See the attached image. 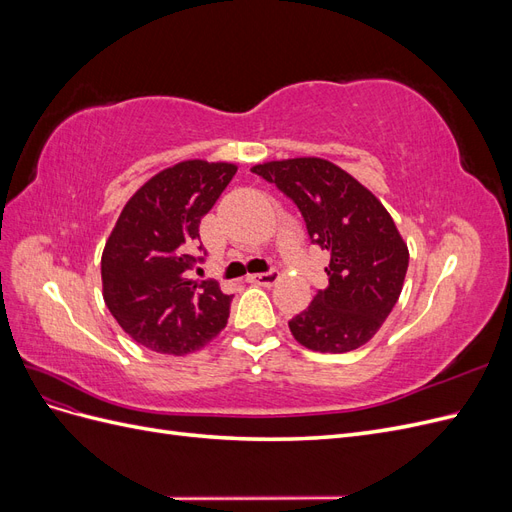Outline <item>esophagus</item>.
Instances as JSON below:
<instances>
[{"label": "esophagus", "instance_id": "34e87169", "mask_svg": "<svg viewBox=\"0 0 512 512\" xmlns=\"http://www.w3.org/2000/svg\"><path fill=\"white\" fill-rule=\"evenodd\" d=\"M277 280H280V273H277V271L247 275V282H250V284H258V286H273Z\"/></svg>", "mask_w": 512, "mask_h": 512}]
</instances>
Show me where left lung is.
Here are the masks:
<instances>
[{
    "label": "left lung",
    "instance_id": "obj_1",
    "mask_svg": "<svg viewBox=\"0 0 512 512\" xmlns=\"http://www.w3.org/2000/svg\"><path fill=\"white\" fill-rule=\"evenodd\" d=\"M252 173L299 207L309 239L331 254L329 286L288 322L294 339L329 354L367 344L395 307L410 260L389 211L329 160L267 162Z\"/></svg>",
    "mask_w": 512,
    "mask_h": 512
}]
</instances>
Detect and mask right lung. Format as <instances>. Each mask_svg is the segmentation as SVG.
<instances>
[{"label":"right lung","mask_w":512,"mask_h":512,"mask_svg":"<svg viewBox=\"0 0 512 512\" xmlns=\"http://www.w3.org/2000/svg\"><path fill=\"white\" fill-rule=\"evenodd\" d=\"M237 166L188 160L151 177L123 207L104 245L108 312L136 344L160 354L203 348L228 322L232 294L215 280H190L200 218L222 196Z\"/></svg>","instance_id":"add662e5"}]
</instances>
